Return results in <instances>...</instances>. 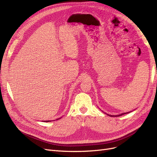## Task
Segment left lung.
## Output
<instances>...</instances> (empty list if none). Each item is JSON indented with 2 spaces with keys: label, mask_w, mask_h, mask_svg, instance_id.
<instances>
[{
  "label": "left lung",
  "mask_w": 157,
  "mask_h": 157,
  "mask_svg": "<svg viewBox=\"0 0 157 157\" xmlns=\"http://www.w3.org/2000/svg\"><path fill=\"white\" fill-rule=\"evenodd\" d=\"M124 114H126V113H122V114H121V115H115V116H113V115H109V116H111V117H119V116H121V115H124Z\"/></svg>",
  "instance_id": "left-lung-1"
}]
</instances>
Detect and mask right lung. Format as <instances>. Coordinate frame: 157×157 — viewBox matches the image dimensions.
<instances>
[{
    "instance_id": "right-lung-1",
    "label": "right lung",
    "mask_w": 157,
    "mask_h": 157,
    "mask_svg": "<svg viewBox=\"0 0 157 157\" xmlns=\"http://www.w3.org/2000/svg\"><path fill=\"white\" fill-rule=\"evenodd\" d=\"M57 120H58V119H57ZM44 122H50V121H44Z\"/></svg>"
}]
</instances>
